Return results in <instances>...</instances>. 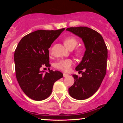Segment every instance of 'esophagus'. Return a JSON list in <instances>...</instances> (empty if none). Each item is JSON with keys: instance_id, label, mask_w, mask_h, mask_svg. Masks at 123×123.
<instances>
[{"instance_id": "esophagus-1", "label": "esophagus", "mask_w": 123, "mask_h": 123, "mask_svg": "<svg viewBox=\"0 0 123 123\" xmlns=\"http://www.w3.org/2000/svg\"><path fill=\"white\" fill-rule=\"evenodd\" d=\"M63 77H68V76H69V74H66V73H63Z\"/></svg>"}]
</instances>
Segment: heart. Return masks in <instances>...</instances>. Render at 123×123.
Segmentation results:
<instances>
[{
	"instance_id": "b5f03b06",
	"label": "heart",
	"mask_w": 123,
	"mask_h": 123,
	"mask_svg": "<svg viewBox=\"0 0 123 123\" xmlns=\"http://www.w3.org/2000/svg\"><path fill=\"white\" fill-rule=\"evenodd\" d=\"M63 43L68 49L69 50H73L78 44V41L76 38L73 37H68L64 39ZM81 53H82V51L80 49H77L76 51V54L77 55H80ZM72 60H70V59L61 60L55 63V68L57 69L66 72L70 70V66L72 65Z\"/></svg>"
}]
</instances>
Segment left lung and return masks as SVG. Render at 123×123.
<instances>
[{"label": "left lung", "mask_w": 123, "mask_h": 123, "mask_svg": "<svg viewBox=\"0 0 123 123\" xmlns=\"http://www.w3.org/2000/svg\"><path fill=\"white\" fill-rule=\"evenodd\" d=\"M66 30L81 38L86 47L82 60L76 68V70L81 72L82 76L73 74L74 84L69 88V93L72 98L84 100L97 92L105 77L108 49L102 36L91 28L79 26Z\"/></svg>", "instance_id": "8db88e82"}]
</instances>
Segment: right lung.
<instances>
[{
    "label": "right lung",
    "instance_id": "add662e5",
    "mask_svg": "<svg viewBox=\"0 0 123 123\" xmlns=\"http://www.w3.org/2000/svg\"><path fill=\"white\" fill-rule=\"evenodd\" d=\"M64 30L35 31L22 37L15 49L17 80L24 92L32 99L42 101L48 98L54 83L63 77L60 71L49 70L43 74L40 68L50 67L49 49Z\"/></svg>",
    "mask_w": 123,
    "mask_h": 123
}]
</instances>
